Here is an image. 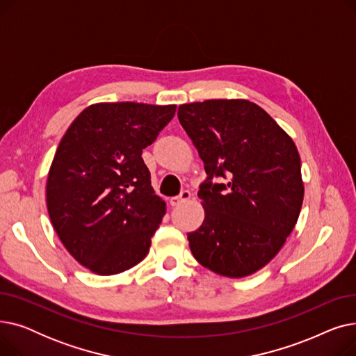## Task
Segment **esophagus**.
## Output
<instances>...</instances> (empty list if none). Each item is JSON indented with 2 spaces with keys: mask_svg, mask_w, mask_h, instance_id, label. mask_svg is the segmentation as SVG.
I'll return each mask as SVG.
<instances>
[{
  "mask_svg": "<svg viewBox=\"0 0 356 356\" xmlns=\"http://www.w3.org/2000/svg\"><path fill=\"white\" fill-rule=\"evenodd\" d=\"M191 197H192V193L189 191H183L179 196H175V197L170 199V204H172V207H177V204H180L186 200H189Z\"/></svg>",
  "mask_w": 356,
  "mask_h": 356,
  "instance_id": "esophagus-1",
  "label": "esophagus"
}]
</instances>
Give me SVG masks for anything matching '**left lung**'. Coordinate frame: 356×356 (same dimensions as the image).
Returning a JSON list of instances; mask_svg holds the SVG:
<instances>
[{"instance_id":"1","label":"left lung","mask_w":356,"mask_h":356,"mask_svg":"<svg viewBox=\"0 0 356 356\" xmlns=\"http://www.w3.org/2000/svg\"><path fill=\"white\" fill-rule=\"evenodd\" d=\"M177 117L208 175L197 193L204 220L188 234L191 251L216 274L247 277L296 227L305 195L300 156L286 131L245 99L184 104Z\"/></svg>"}]
</instances>
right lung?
Listing matches in <instances>:
<instances>
[{
  "mask_svg": "<svg viewBox=\"0 0 356 356\" xmlns=\"http://www.w3.org/2000/svg\"><path fill=\"white\" fill-rule=\"evenodd\" d=\"M176 105L105 102L83 109L49 170L51 225L79 264L99 275L137 266L165 213L141 157Z\"/></svg>",
  "mask_w": 356,
  "mask_h": 356,
  "instance_id": "1",
  "label": "right lung"
}]
</instances>
